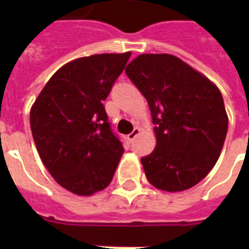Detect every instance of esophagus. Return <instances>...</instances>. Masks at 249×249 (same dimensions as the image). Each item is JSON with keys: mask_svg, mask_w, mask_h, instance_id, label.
I'll use <instances>...</instances> for the list:
<instances>
[{"mask_svg": "<svg viewBox=\"0 0 249 249\" xmlns=\"http://www.w3.org/2000/svg\"><path fill=\"white\" fill-rule=\"evenodd\" d=\"M140 133H141L140 128H134V129H133V132L129 133V134H128V140L132 142V141H134V138H136V137L138 136Z\"/></svg>", "mask_w": 249, "mask_h": 249, "instance_id": "esophagus-1", "label": "esophagus"}]
</instances>
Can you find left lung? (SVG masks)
Masks as SVG:
<instances>
[{"label": "left lung", "instance_id": "obj_1", "mask_svg": "<svg viewBox=\"0 0 249 249\" xmlns=\"http://www.w3.org/2000/svg\"><path fill=\"white\" fill-rule=\"evenodd\" d=\"M125 72L151 111L156 146L141 159L148 182L168 193L203 179L220 158L229 117L220 89L170 54H141Z\"/></svg>", "mask_w": 249, "mask_h": 249}]
</instances>
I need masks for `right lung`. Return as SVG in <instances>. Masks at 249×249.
I'll return each instance as SVG.
<instances>
[{"label":"right lung","mask_w":249,"mask_h":249,"mask_svg":"<svg viewBox=\"0 0 249 249\" xmlns=\"http://www.w3.org/2000/svg\"><path fill=\"white\" fill-rule=\"evenodd\" d=\"M130 54H94L68 62L31 107L37 152L56 183L72 194L90 196L105 190L124 152L103 101Z\"/></svg>","instance_id":"1"}]
</instances>
